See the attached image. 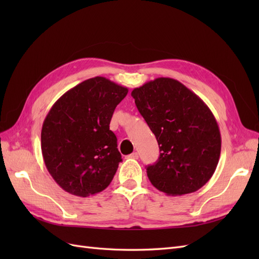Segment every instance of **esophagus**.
Masks as SVG:
<instances>
[{
	"label": "esophagus",
	"mask_w": 259,
	"mask_h": 259,
	"mask_svg": "<svg viewBox=\"0 0 259 259\" xmlns=\"http://www.w3.org/2000/svg\"><path fill=\"white\" fill-rule=\"evenodd\" d=\"M128 159H133V160H137L138 159V153L137 152H133L132 154L127 155Z\"/></svg>",
	"instance_id": "34e87169"
}]
</instances>
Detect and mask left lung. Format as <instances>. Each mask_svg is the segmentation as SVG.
<instances>
[{
    "mask_svg": "<svg viewBox=\"0 0 259 259\" xmlns=\"http://www.w3.org/2000/svg\"><path fill=\"white\" fill-rule=\"evenodd\" d=\"M132 96L160 147L159 160L147 166L151 184L167 195L199 190L213 176L222 150L210 109L170 77L149 81L133 90Z\"/></svg>",
    "mask_w": 259,
    "mask_h": 259,
    "instance_id": "left-lung-1",
    "label": "left lung"
}]
</instances>
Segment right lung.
Here are the masks:
<instances>
[{"label": "right lung", "instance_id": "add662e5", "mask_svg": "<svg viewBox=\"0 0 259 259\" xmlns=\"http://www.w3.org/2000/svg\"><path fill=\"white\" fill-rule=\"evenodd\" d=\"M127 93V88L95 76L66 92L51 108L41 132L42 155L65 191L85 198L110 185L122 156L109 124Z\"/></svg>", "mask_w": 259, "mask_h": 259}]
</instances>
